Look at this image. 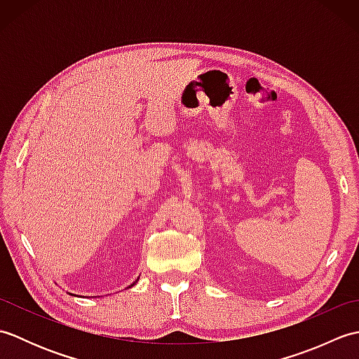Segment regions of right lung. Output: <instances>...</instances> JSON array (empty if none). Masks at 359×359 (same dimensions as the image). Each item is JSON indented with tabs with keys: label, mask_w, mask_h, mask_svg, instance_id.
Segmentation results:
<instances>
[{
	"label": "right lung",
	"mask_w": 359,
	"mask_h": 359,
	"mask_svg": "<svg viewBox=\"0 0 359 359\" xmlns=\"http://www.w3.org/2000/svg\"><path fill=\"white\" fill-rule=\"evenodd\" d=\"M135 282H137V280H135ZM135 282H134V284H135ZM134 284H131V287H133V285H134Z\"/></svg>",
	"instance_id": "1"
}]
</instances>
